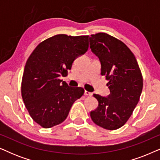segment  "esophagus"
I'll return each instance as SVG.
<instances>
[{"mask_svg": "<svg viewBox=\"0 0 160 160\" xmlns=\"http://www.w3.org/2000/svg\"><path fill=\"white\" fill-rule=\"evenodd\" d=\"M84 95H87V96H92V93L90 92H88V91H84Z\"/></svg>", "mask_w": 160, "mask_h": 160, "instance_id": "34e87169", "label": "esophagus"}]
</instances>
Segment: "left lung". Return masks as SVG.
<instances>
[{"label":"left lung","mask_w":160,"mask_h":160,"mask_svg":"<svg viewBox=\"0 0 160 160\" xmlns=\"http://www.w3.org/2000/svg\"><path fill=\"white\" fill-rule=\"evenodd\" d=\"M91 51L99 58L101 75L108 80L107 97L94 94L98 106L90 112L97 125L106 130L119 129L126 123L139 101L143 77L130 49L117 38L99 32L89 37Z\"/></svg>","instance_id":"1"}]
</instances>
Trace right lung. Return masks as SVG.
<instances>
[{
	"instance_id": "obj_1",
	"label": "right lung",
	"mask_w": 160,
	"mask_h": 160,
	"mask_svg": "<svg viewBox=\"0 0 160 160\" xmlns=\"http://www.w3.org/2000/svg\"><path fill=\"white\" fill-rule=\"evenodd\" d=\"M88 36L59 34L37 46L28 58L22 81V97L32 119L43 128L62 123L72 105L84 95L82 87H69L66 76L73 62L89 47Z\"/></svg>"
}]
</instances>
